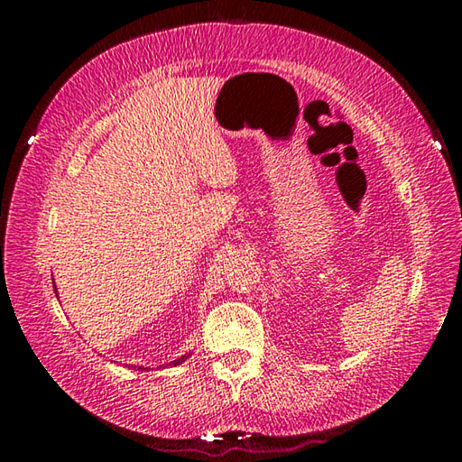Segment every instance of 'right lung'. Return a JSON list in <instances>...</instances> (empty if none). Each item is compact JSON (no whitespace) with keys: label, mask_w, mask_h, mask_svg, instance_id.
Masks as SVG:
<instances>
[{"label":"right lung","mask_w":462,"mask_h":462,"mask_svg":"<svg viewBox=\"0 0 462 462\" xmlns=\"http://www.w3.org/2000/svg\"><path fill=\"white\" fill-rule=\"evenodd\" d=\"M52 283H54V281H52ZM54 291H57V287H54ZM187 356H191V355H183V356H179V358H175V361L173 363H171V365H181V363H185V358ZM140 369H143V366H138V371Z\"/></svg>","instance_id":"add662e5"}]
</instances>
